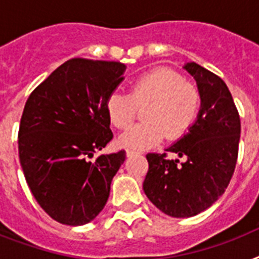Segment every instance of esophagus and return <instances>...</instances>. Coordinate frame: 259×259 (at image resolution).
<instances>
[{"mask_svg": "<svg viewBox=\"0 0 259 259\" xmlns=\"http://www.w3.org/2000/svg\"><path fill=\"white\" fill-rule=\"evenodd\" d=\"M136 154H140V152H137V150H133V149L126 150V156H127V157H132V156H136Z\"/></svg>", "mask_w": 259, "mask_h": 259, "instance_id": "esophagus-1", "label": "esophagus"}]
</instances>
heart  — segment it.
<instances>
[{
	"label": "heart",
	"mask_w": 259,
	"mask_h": 259,
	"mask_svg": "<svg viewBox=\"0 0 259 259\" xmlns=\"http://www.w3.org/2000/svg\"><path fill=\"white\" fill-rule=\"evenodd\" d=\"M142 119L122 134L119 145L145 149L164 138L184 136L195 123L201 106L196 84L184 80L176 71L156 68L132 83L130 93H111L106 101V113L117 129H126L136 118L137 107H144Z\"/></svg>",
	"instance_id": "b5f03b06"
}]
</instances>
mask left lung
Wrapping results in <instances>:
<instances>
[{
    "label": "left lung",
    "mask_w": 259,
    "mask_h": 259,
    "mask_svg": "<svg viewBox=\"0 0 259 259\" xmlns=\"http://www.w3.org/2000/svg\"><path fill=\"white\" fill-rule=\"evenodd\" d=\"M184 68L201 93V107L188 133L166 153H148L149 170L144 192L166 215L189 218L203 212L225 193L234 175L241 137V119L226 83L196 63Z\"/></svg>",
    "instance_id": "1"
}]
</instances>
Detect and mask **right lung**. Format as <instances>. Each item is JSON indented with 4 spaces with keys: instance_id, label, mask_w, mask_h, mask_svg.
<instances>
[{
    "instance_id": "right-lung-1",
    "label": "right lung",
    "mask_w": 259,
    "mask_h": 259,
    "mask_svg": "<svg viewBox=\"0 0 259 259\" xmlns=\"http://www.w3.org/2000/svg\"><path fill=\"white\" fill-rule=\"evenodd\" d=\"M125 70L119 62L70 59L26 101L18 130L22 172L40 207L62 225L95 219L125 161V150L89 160L113 140L106 101Z\"/></svg>"
}]
</instances>
